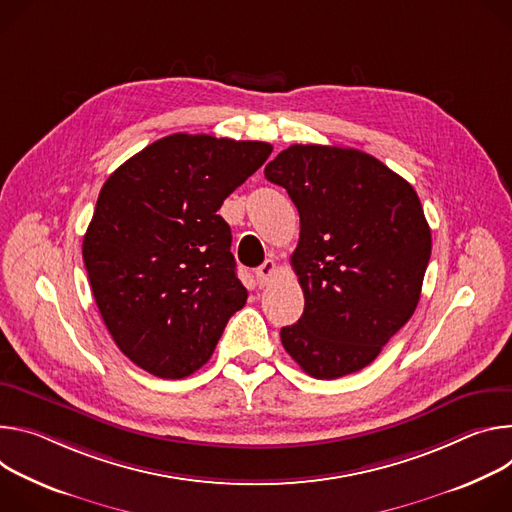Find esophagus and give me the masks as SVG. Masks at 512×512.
Segmentation results:
<instances>
[{
    "mask_svg": "<svg viewBox=\"0 0 512 512\" xmlns=\"http://www.w3.org/2000/svg\"><path fill=\"white\" fill-rule=\"evenodd\" d=\"M274 270H276V264H274V260H272V258L264 260V262H262V266H258V268L254 270V276H256V280H258V285H260V287H264L266 282L272 278Z\"/></svg>",
    "mask_w": 512,
    "mask_h": 512,
    "instance_id": "1",
    "label": "esophagus"
}]
</instances>
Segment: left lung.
Wrapping results in <instances>:
<instances>
[{
	"instance_id": "obj_1",
	"label": "left lung",
	"mask_w": 512,
	"mask_h": 512,
	"mask_svg": "<svg viewBox=\"0 0 512 512\" xmlns=\"http://www.w3.org/2000/svg\"><path fill=\"white\" fill-rule=\"evenodd\" d=\"M264 177L301 217L291 264L305 311L282 346L319 380L366 368L421 297L431 230L415 189L366 152L321 144L282 150Z\"/></svg>"
}]
</instances>
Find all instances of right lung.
<instances>
[{
	"label": "right lung",
	"mask_w": 512,
	"mask_h": 512,
	"mask_svg": "<svg viewBox=\"0 0 512 512\" xmlns=\"http://www.w3.org/2000/svg\"><path fill=\"white\" fill-rule=\"evenodd\" d=\"M270 152L266 142L173 134L103 183L83 260L107 331L142 370L191 376L246 305L217 209Z\"/></svg>",
	"instance_id": "right-lung-1"
}]
</instances>
